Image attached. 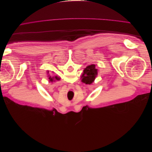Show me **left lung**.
<instances>
[{
    "instance_id": "1",
    "label": "left lung",
    "mask_w": 152,
    "mask_h": 152,
    "mask_svg": "<svg viewBox=\"0 0 152 152\" xmlns=\"http://www.w3.org/2000/svg\"><path fill=\"white\" fill-rule=\"evenodd\" d=\"M98 75V69L96 68L95 65L87 66L82 75V82L86 84H91L94 81L95 78Z\"/></svg>"
}]
</instances>
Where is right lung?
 Listing matches in <instances>:
<instances>
[{"label": "right lung", "mask_w": 152, "mask_h": 152, "mask_svg": "<svg viewBox=\"0 0 152 152\" xmlns=\"http://www.w3.org/2000/svg\"><path fill=\"white\" fill-rule=\"evenodd\" d=\"M48 72V73H49V71ZM54 78H55V79H56V80H58L59 79V78L57 77V76H56V77H49V81H50V82H53V81H54Z\"/></svg>", "instance_id": "right-lung-1"}]
</instances>
